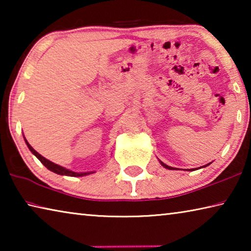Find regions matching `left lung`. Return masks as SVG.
<instances>
[{
    "label": "left lung",
    "mask_w": 251,
    "mask_h": 251,
    "mask_svg": "<svg viewBox=\"0 0 251 251\" xmlns=\"http://www.w3.org/2000/svg\"><path fill=\"white\" fill-rule=\"evenodd\" d=\"M159 163H160L161 166L165 167V168H167V169H171V171H174V169H176V168H174V167L168 166V165H166V164H164L163 161H161V160H159ZM208 165H210V164H207V165H205V167H206V166H208ZM201 167H202V166H201ZM187 171H194V169H187Z\"/></svg>",
    "instance_id": "obj_1"
}]
</instances>
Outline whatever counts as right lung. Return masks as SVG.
Masks as SVG:
<instances>
[{
	"label": "right lung",
	"mask_w": 251,
	"mask_h": 251,
	"mask_svg": "<svg viewBox=\"0 0 251 251\" xmlns=\"http://www.w3.org/2000/svg\"><path fill=\"white\" fill-rule=\"evenodd\" d=\"M24 141H25V143H26L28 150L32 151V154L35 155L36 158L39 159L46 168L50 169V172L57 174V175H64V176H71V177H82V176H86V175H90V174L95 173V172H85V173L79 172V173H77V172L71 171V169H67V168L63 167V166H59V165L55 164V163H53V161H50L49 159H46L45 157H43L41 154H39V152H37L31 145H29V144L26 141V138H25V137H24Z\"/></svg>",
	"instance_id": "obj_1"
}]
</instances>
